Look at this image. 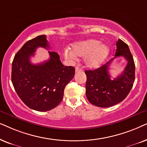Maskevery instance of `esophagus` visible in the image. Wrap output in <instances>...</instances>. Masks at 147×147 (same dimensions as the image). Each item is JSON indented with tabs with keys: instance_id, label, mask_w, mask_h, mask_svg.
Returning <instances> with one entry per match:
<instances>
[{
	"instance_id": "esophagus-1",
	"label": "esophagus",
	"mask_w": 147,
	"mask_h": 147,
	"mask_svg": "<svg viewBox=\"0 0 147 147\" xmlns=\"http://www.w3.org/2000/svg\"><path fill=\"white\" fill-rule=\"evenodd\" d=\"M82 71V70L79 67H76L75 68V72H81Z\"/></svg>"
}]
</instances>
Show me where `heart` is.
Returning <instances> with one entry per match:
<instances>
[{
    "label": "heart",
    "instance_id": "obj_1",
    "mask_svg": "<svg viewBox=\"0 0 147 147\" xmlns=\"http://www.w3.org/2000/svg\"><path fill=\"white\" fill-rule=\"evenodd\" d=\"M72 50H65V55L71 60L77 56L85 57V66L89 68H97L106 59L109 53L107 45L101 44L100 41L90 39L76 42L72 45Z\"/></svg>",
    "mask_w": 147,
    "mask_h": 147
}]
</instances>
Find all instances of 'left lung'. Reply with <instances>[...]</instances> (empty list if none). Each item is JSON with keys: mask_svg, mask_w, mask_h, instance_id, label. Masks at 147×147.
Returning <instances> with one entry per match:
<instances>
[{"mask_svg": "<svg viewBox=\"0 0 147 147\" xmlns=\"http://www.w3.org/2000/svg\"><path fill=\"white\" fill-rule=\"evenodd\" d=\"M115 58L124 56L127 65L122 74L112 79L108 70L112 58L93 70H85L86 96L91 104L100 107L113 106L127 97L135 80V64L128 45L119 39L116 42Z\"/></svg>", "mask_w": 147, "mask_h": 147, "instance_id": "left-lung-1", "label": "left lung"}]
</instances>
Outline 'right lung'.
Segmentation results:
<instances>
[{
  "label": "right lung",
  "instance_id": "1",
  "mask_svg": "<svg viewBox=\"0 0 147 147\" xmlns=\"http://www.w3.org/2000/svg\"><path fill=\"white\" fill-rule=\"evenodd\" d=\"M39 47L50 48L45 35L27 41L15 54L11 81L19 98L27 107L46 111L61 102L64 89L74 77L75 69L73 66H64L59 55L50 51L48 60L39 64H31L30 58Z\"/></svg>",
  "mask_w": 147,
  "mask_h": 147
}]
</instances>
